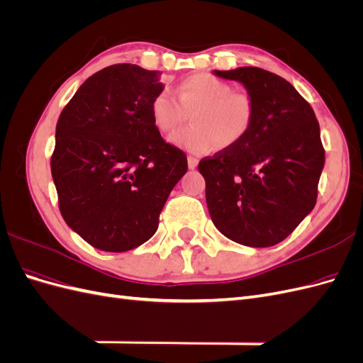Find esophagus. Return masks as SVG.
Wrapping results in <instances>:
<instances>
[{
	"label": "esophagus",
	"mask_w": 363,
	"mask_h": 363,
	"mask_svg": "<svg viewBox=\"0 0 363 363\" xmlns=\"http://www.w3.org/2000/svg\"><path fill=\"white\" fill-rule=\"evenodd\" d=\"M196 164H199V159L194 157V156H188V167H189V169H194Z\"/></svg>",
	"instance_id": "esophagus-1"
}]
</instances>
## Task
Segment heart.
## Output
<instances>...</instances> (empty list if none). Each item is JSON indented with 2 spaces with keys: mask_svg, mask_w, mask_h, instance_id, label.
Listing matches in <instances>:
<instances>
[{
  "mask_svg": "<svg viewBox=\"0 0 363 363\" xmlns=\"http://www.w3.org/2000/svg\"><path fill=\"white\" fill-rule=\"evenodd\" d=\"M255 101L245 92L211 74H194L184 79L177 96L162 91L151 101V119L159 133H171L191 115L192 127L169 136L172 145L192 155H208L223 145L233 147L242 140L255 123Z\"/></svg>",
  "mask_w": 363,
  "mask_h": 363,
  "instance_id": "heart-1",
  "label": "heart"
}]
</instances>
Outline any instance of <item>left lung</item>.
I'll list each match as a JSON object with an SVG mask.
<instances>
[{
  "instance_id": "1",
  "label": "left lung",
  "mask_w": 363,
  "mask_h": 363,
  "mask_svg": "<svg viewBox=\"0 0 363 363\" xmlns=\"http://www.w3.org/2000/svg\"><path fill=\"white\" fill-rule=\"evenodd\" d=\"M213 74L242 83L256 112L239 144L199 163L208 213L235 242L272 247L315 207L325 160L320 124L311 104L277 74L255 67Z\"/></svg>"
}]
</instances>
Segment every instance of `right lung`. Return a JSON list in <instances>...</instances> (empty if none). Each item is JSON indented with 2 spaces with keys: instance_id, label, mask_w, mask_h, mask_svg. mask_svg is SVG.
<instances>
[{
  "instance_id": "right-lung-1",
  "label": "right lung",
  "mask_w": 363,
  "mask_h": 363,
  "mask_svg": "<svg viewBox=\"0 0 363 363\" xmlns=\"http://www.w3.org/2000/svg\"><path fill=\"white\" fill-rule=\"evenodd\" d=\"M159 71L112 65L89 77L62 111L51 174L60 213L92 247L121 252L156 233L188 159L151 119Z\"/></svg>"
}]
</instances>
